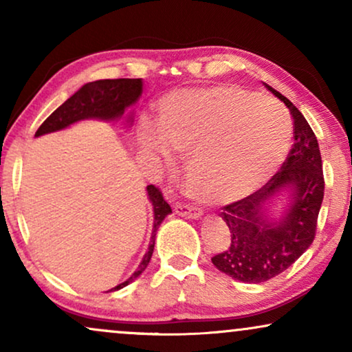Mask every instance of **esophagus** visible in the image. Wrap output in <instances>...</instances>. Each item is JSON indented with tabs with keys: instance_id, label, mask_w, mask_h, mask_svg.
Segmentation results:
<instances>
[{
	"instance_id": "esophagus-1",
	"label": "esophagus",
	"mask_w": 352,
	"mask_h": 352,
	"mask_svg": "<svg viewBox=\"0 0 352 352\" xmlns=\"http://www.w3.org/2000/svg\"><path fill=\"white\" fill-rule=\"evenodd\" d=\"M176 214L182 216V218L187 219H199L201 216V210L197 208L194 205H187V204H177L175 206Z\"/></svg>"
}]
</instances>
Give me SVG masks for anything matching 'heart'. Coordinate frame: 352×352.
<instances>
[{
    "mask_svg": "<svg viewBox=\"0 0 352 352\" xmlns=\"http://www.w3.org/2000/svg\"><path fill=\"white\" fill-rule=\"evenodd\" d=\"M292 122L276 100L237 86L181 89L158 104V124L144 120L139 142L170 165L173 151L187 153L186 187L206 204L252 194L285 158Z\"/></svg>",
    "mask_w": 352,
    "mask_h": 352,
    "instance_id": "1",
    "label": "heart"
}]
</instances>
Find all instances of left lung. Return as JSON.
I'll use <instances>...</instances> for the list:
<instances>
[{
    "instance_id": "left-lung-1",
    "label": "left lung",
    "mask_w": 352,
    "mask_h": 352,
    "mask_svg": "<svg viewBox=\"0 0 352 352\" xmlns=\"http://www.w3.org/2000/svg\"><path fill=\"white\" fill-rule=\"evenodd\" d=\"M266 88L290 110L292 151L261 189L224 206L221 218L230 230V245L211 258L221 272L247 283L278 276L311 247L325 189L319 142L309 123L285 96ZM282 193L289 195L287 208L277 221L269 220L265 206Z\"/></svg>"
}]
</instances>
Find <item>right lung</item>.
Wrapping results in <instances>:
<instances>
[{
  "label": "right lung",
  "instance_id": "add662e5",
  "mask_svg": "<svg viewBox=\"0 0 352 352\" xmlns=\"http://www.w3.org/2000/svg\"><path fill=\"white\" fill-rule=\"evenodd\" d=\"M142 94V80L141 78H117V80H98L86 83L85 86L76 91V93L65 100L60 107H57L41 126L38 128L35 136H43V134L60 131L65 129L70 124H74L80 120L88 118H98L105 120V122H113V120H120L124 110L136 104V100L141 98ZM126 122L133 124V115L128 117ZM147 195L148 200L152 201L153 208V229H152V239L151 245H148L147 253L144 254L141 264L136 269V272L131 277L126 278L123 283L113 287L109 292H117L120 288L126 287L128 283L141 276L146 271L148 261H151L153 247H155V235L157 230L160 228L162 221L171 213V206L166 204L163 199L162 192L157 189L155 186H147Z\"/></svg>",
  "mask_w": 352,
  "mask_h": 352
}]
</instances>
